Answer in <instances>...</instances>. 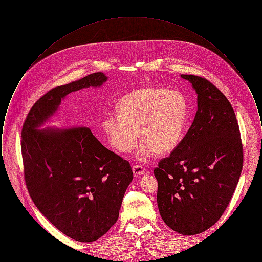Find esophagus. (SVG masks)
<instances>
[{"label":"esophagus","instance_id":"34e87169","mask_svg":"<svg viewBox=\"0 0 262 262\" xmlns=\"http://www.w3.org/2000/svg\"><path fill=\"white\" fill-rule=\"evenodd\" d=\"M133 172L135 176H139V174H143L145 172V168H143L140 165H134L133 166Z\"/></svg>","mask_w":262,"mask_h":262}]
</instances>
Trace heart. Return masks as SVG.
I'll return each mask as SVG.
<instances>
[{"instance_id":"heart-1","label":"heart","mask_w":262,"mask_h":262,"mask_svg":"<svg viewBox=\"0 0 262 262\" xmlns=\"http://www.w3.org/2000/svg\"><path fill=\"white\" fill-rule=\"evenodd\" d=\"M187 119V100L181 92L148 86L125 95L117 113L104 115L102 127L110 145L121 153L134 149L140 136L137 157L146 160L156 152L166 154L179 145Z\"/></svg>"}]
</instances>
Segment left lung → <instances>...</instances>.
Returning <instances> with one entry per match:
<instances>
[{
	"instance_id": "obj_1",
	"label": "left lung",
	"mask_w": 262,
	"mask_h": 262,
	"mask_svg": "<svg viewBox=\"0 0 262 262\" xmlns=\"http://www.w3.org/2000/svg\"><path fill=\"white\" fill-rule=\"evenodd\" d=\"M181 76L198 93V111L154 176L163 221L191 236L209 229L224 213L242 173L244 151L236 115L224 94L205 77Z\"/></svg>"
}]
</instances>
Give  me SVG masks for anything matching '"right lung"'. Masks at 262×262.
I'll use <instances>...</instances> for the list:
<instances>
[{
    "mask_svg": "<svg viewBox=\"0 0 262 262\" xmlns=\"http://www.w3.org/2000/svg\"><path fill=\"white\" fill-rule=\"evenodd\" d=\"M103 73L52 88L35 102L21 130L25 185L39 211L62 234L89 243L105 235L119 218L130 164L100 143L88 127L37 129L62 98L107 80Z\"/></svg>",
    "mask_w": 262,
    "mask_h": 262,
    "instance_id": "obj_1",
    "label": "right lung"
}]
</instances>
